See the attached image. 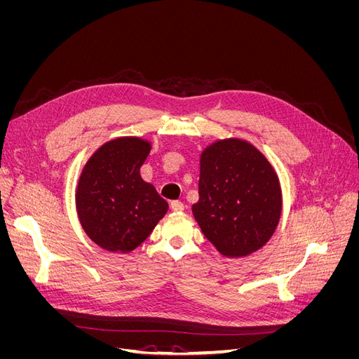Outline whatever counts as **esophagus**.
Listing matches in <instances>:
<instances>
[{
    "instance_id": "obj_1",
    "label": "esophagus",
    "mask_w": 359,
    "mask_h": 359,
    "mask_svg": "<svg viewBox=\"0 0 359 359\" xmlns=\"http://www.w3.org/2000/svg\"><path fill=\"white\" fill-rule=\"evenodd\" d=\"M184 208H186V206H184V203H182V202H180V201H173V202H170V210H172V211L181 212V211H184Z\"/></svg>"
}]
</instances>
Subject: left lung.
<instances>
[{
	"label": "left lung",
	"instance_id": "8db88e82",
	"mask_svg": "<svg viewBox=\"0 0 359 359\" xmlns=\"http://www.w3.org/2000/svg\"><path fill=\"white\" fill-rule=\"evenodd\" d=\"M191 211L223 256L252 255L269 241L280 222L277 173L247 140H217L201 154L199 201Z\"/></svg>",
	"mask_w": 359,
	"mask_h": 359
}]
</instances>
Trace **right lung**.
I'll return each mask as SVG.
<instances>
[{
    "instance_id": "right-lung-1",
    "label": "right lung",
    "mask_w": 359,
    "mask_h": 359,
    "mask_svg": "<svg viewBox=\"0 0 359 359\" xmlns=\"http://www.w3.org/2000/svg\"><path fill=\"white\" fill-rule=\"evenodd\" d=\"M149 151L145 139L116 137L97 149L82 169L76 189L79 222L107 252H132L168 212V202L140 177Z\"/></svg>"
}]
</instances>
